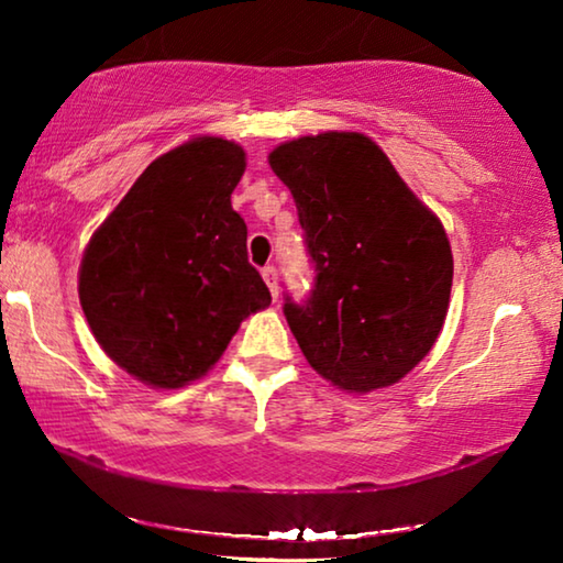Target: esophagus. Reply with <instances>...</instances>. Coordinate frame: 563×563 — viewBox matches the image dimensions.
Instances as JSON below:
<instances>
[{
  "label": "esophagus",
  "instance_id": "obj_1",
  "mask_svg": "<svg viewBox=\"0 0 563 563\" xmlns=\"http://www.w3.org/2000/svg\"><path fill=\"white\" fill-rule=\"evenodd\" d=\"M261 276L268 284V291H272L274 299H279V282H276V268L274 266H264L261 268Z\"/></svg>",
  "mask_w": 563,
  "mask_h": 563
}]
</instances>
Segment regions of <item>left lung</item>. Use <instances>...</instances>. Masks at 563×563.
<instances>
[{
  "mask_svg": "<svg viewBox=\"0 0 563 563\" xmlns=\"http://www.w3.org/2000/svg\"><path fill=\"white\" fill-rule=\"evenodd\" d=\"M268 164L295 197L314 264L307 302L284 299L305 358L358 395L399 382L428 356L449 312L453 256L441 220L361 133L297 137Z\"/></svg>",
  "mask_w": 563,
  "mask_h": 563,
  "instance_id": "obj_1",
  "label": "left lung"
}]
</instances>
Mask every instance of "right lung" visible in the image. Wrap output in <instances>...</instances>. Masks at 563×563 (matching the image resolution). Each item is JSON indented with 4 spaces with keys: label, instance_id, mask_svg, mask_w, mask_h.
Returning a JSON list of instances; mask_svg holds the SVG:
<instances>
[{
    "label": "right lung",
    "instance_id": "1",
    "mask_svg": "<svg viewBox=\"0 0 563 563\" xmlns=\"http://www.w3.org/2000/svg\"><path fill=\"white\" fill-rule=\"evenodd\" d=\"M243 172L238 143L191 137L137 176L84 251L79 299L91 333L148 387L205 376L241 322L272 305L230 205Z\"/></svg>",
    "mask_w": 563,
    "mask_h": 563
}]
</instances>
